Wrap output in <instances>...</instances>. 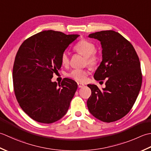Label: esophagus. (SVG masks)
Masks as SVG:
<instances>
[{
    "mask_svg": "<svg viewBox=\"0 0 151 151\" xmlns=\"http://www.w3.org/2000/svg\"><path fill=\"white\" fill-rule=\"evenodd\" d=\"M78 87L79 88H82V87H83L84 86H85V85L83 83H79V82L78 83Z\"/></svg>",
    "mask_w": 151,
    "mask_h": 151,
    "instance_id": "obj_1",
    "label": "esophagus"
}]
</instances>
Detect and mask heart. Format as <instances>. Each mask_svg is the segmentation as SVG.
<instances>
[{"mask_svg":"<svg viewBox=\"0 0 151 151\" xmlns=\"http://www.w3.org/2000/svg\"><path fill=\"white\" fill-rule=\"evenodd\" d=\"M74 50L78 53L86 57V63L91 66H95L99 61V56L95 52L96 47L93 42L86 40H82L75 45ZM61 63L64 66L69 64V57L67 52H64L61 56ZM89 71L87 69H74L68 76L78 81H84L88 75Z\"/></svg>","mask_w":151,"mask_h":151,"instance_id":"obj_1","label":"heart"}]
</instances>
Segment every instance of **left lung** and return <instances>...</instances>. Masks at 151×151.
Wrapping results in <instances>:
<instances>
[{
    "label": "left lung",
    "mask_w": 151,
    "mask_h": 151,
    "mask_svg": "<svg viewBox=\"0 0 151 151\" xmlns=\"http://www.w3.org/2000/svg\"><path fill=\"white\" fill-rule=\"evenodd\" d=\"M100 42L102 60L94 73L96 81L106 79V87L88 84L91 95L87 107L95 118L105 122L121 119L130 111L142 83L140 62L130 42L113 30L92 33ZM101 82V81H100Z\"/></svg>",
    "instance_id": "1"
}]
</instances>
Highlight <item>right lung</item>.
I'll return each instance as SVG.
<instances>
[{"instance_id": "right-lung-1", "label": "right lung", "mask_w": 151, "mask_h": 151, "mask_svg": "<svg viewBox=\"0 0 151 151\" xmlns=\"http://www.w3.org/2000/svg\"><path fill=\"white\" fill-rule=\"evenodd\" d=\"M79 35L44 30L24 40L15 56L13 83L24 112L35 121L50 124L66 115L78 88L73 80L51 81L62 66L61 56Z\"/></svg>"}]
</instances>
